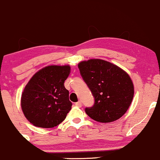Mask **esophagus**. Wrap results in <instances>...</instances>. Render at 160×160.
<instances>
[{
	"label": "esophagus",
	"instance_id": "1",
	"mask_svg": "<svg viewBox=\"0 0 160 160\" xmlns=\"http://www.w3.org/2000/svg\"><path fill=\"white\" fill-rule=\"evenodd\" d=\"M75 105H76L77 107H81V106H82L81 102H80V101H79V102H76V103H75Z\"/></svg>",
	"mask_w": 160,
	"mask_h": 160
}]
</instances>
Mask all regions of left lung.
<instances>
[{
  "instance_id": "8db88e82",
  "label": "left lung",
  "mask_w": 160,
  "mask_h": 160,
  "mask_svg": "<svg viewBox=\"0 0 160 160\" xmlns=\"http://www.w3.org/2000/svg\"><path fill=\"white\" fill-rule=\"evenodd\" d=\"M82 79L95 98L86 114L97 122H111L125 114L132 102L133 82L126 71L104 60L89 59L78 64Z\"/></svg>"
}]
</instances>
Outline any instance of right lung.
Returning <instances> with one entry per match:
<instances>
[{"label": "right lung", "instance_id": "1", "mask_svg": "<svg viewBox=\"0 0 160 160\" xmlns=\"http://www.w3.org/2000/svg\"><path fill=\"white\" fill-rule=\"evenodd\" d=\"M70 71L69 65H49L31 78L21 97L22 110L31 123L53 128L66 118L72 106L64 86Z\"/></svg>", "mask_w": 160, "mask_h": 160}]
</instances>
